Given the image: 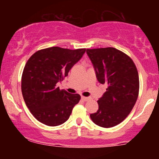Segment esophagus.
<instances>
[{"mask_svg": "<svg viewBox=\"0 0 159 159\" xmlns=\"http://www.w3.org/2000/svg\"><path fill=\"white\" fill-rule=\"evenodd\" d=\"M81 99L83 100V101L87 102V101H89V100H90L91 98L90 97H85V96H82Z\"/></svg>", "mask_w": 159, "mask_h": 159, "instance_id": "1", "label": "esophagus"}]
</instances>
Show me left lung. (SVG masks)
<instances>
[{"label":"left lung","mask_w":159,"mask_h":159,"mask_svg":"<svg viewBox=\"0 0 159 159\" xmlns=\"http://www.w3.org/2000/svg\"><path fill=\"white\" fill-rule=\"evenodd\" d=\"M96 78L107 84L98 100V109L90 118L95 124L111 128L123 122L135 105L139 93V76L131 57L112 47L87 49Z\"/></svg>","instance_id":"1"}]
</instances>
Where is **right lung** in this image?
<instances>
[{
  "label": "right lung",
  "mask_w": 159,
  "mask_h": 159,
  "mask_svg": "<svg viewBox=\"0 0 159 159\" xmlns=\"http://www.w3.org/2000/svg\"><path fill=\"white\" fill-rule=\"evenodd\" d=\"M85 52L86 48L56 46L37 51L29 58L21 76V92L27 107L40 123L48 126L61 125L79 102V94L60 90L57 84L68 75Z\"/></svg>",
  "instance_id": "right-lung-1"
}]
</instances>
